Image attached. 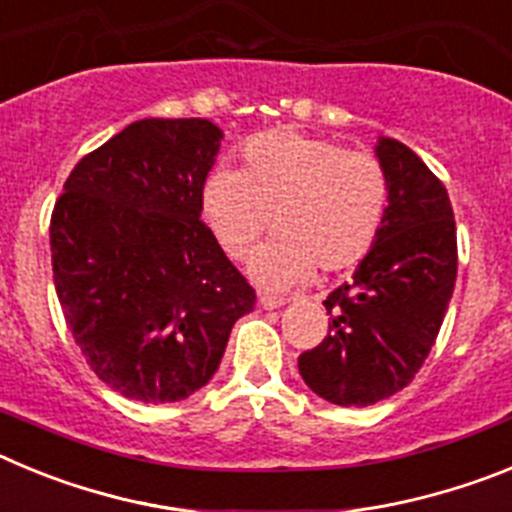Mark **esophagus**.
I'll return each instance as SVG.
<instances>
[{
    "instance_id": "esophagus-1",
    "label": "esophagus",
    "mask_w": 512,
    "mask_h": 512,
    "mask_svg": "<svg viewBox=\"0 0 512 512\" xmlns=\"http://www.w3.org/2000/svg\"><path fill=\"white\" fill-rule=\"evenodd\" d=\"M284 302L282 297H271V295H259V307H264V310H277V307H282Z\"/></svg>"
}]
</instances>
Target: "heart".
Here are the masks:
<instances>
[{
  "instance_id": "obj_1",
  "label": "heart",
  "mask_w": 512,
  "mask_h": 512,
  "mask_svg": "<svg viewBox=\"0 0 512 512\" xmlns=\"http://www.w3.org/2000/svg\"><path fill=\"white\" fill-rule=\"evenodd\" d=\"M243 166L212 171L202 210L228 256L243 259L266 228L251 274L274 289L351 269L377 243L390 210V179L379 158L318 135L274 130L241 148Z\"/></svg>"
}]
</instances>
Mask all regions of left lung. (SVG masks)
I'll return each instance as SVG.
<instances>
[{
	"instance_id": "8db88e82",
	"label": "left lung",
	"mask_w": 512,
	"mask_h": 512,
	"mask_svg": "<svg viewBox=\"0 0 512 512\" xmlns=\"http://www.w3.org/2000/svg\"><path fill=\"white\" fill-rule=\"evenodd\" d=\"M390 210L354 279L323 302L328 336L297 366L315 395L343 408L387 400L431 354L456 284V223L449 194L405 143L382 138Z\"/></svg>"
}]
</instances>
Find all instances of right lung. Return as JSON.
<instances>
[{"mask_svg":"<svg viewBox=\"0 0 512 512\" xmlns=\"http://www.w3.org/2000/svg\"><path fill=\"white\" fill-rule=\"evenodd\" d=\"M220 128L148 117L81 158L51 215L53 282L94 374L176 402L217 372L256 292L200 220Z\"/></svg>","mask_w":512,"mask_h":512,"instance_id":"obj_1","label":"right lung"}]
</instances>
